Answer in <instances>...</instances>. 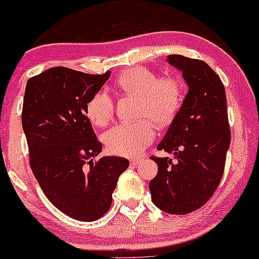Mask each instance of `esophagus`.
<instances>
[{
	"label": "esophagus",
	"mask_w": 259,
	"mask_h": 259,
	"mask_svg": "<svg viewBox=\"0 0 259 259\" xmlns=\"http://www.w3.org/2000/svg\"><path fill=\"white\" fill-rule=\"evenodd\" d=\"M139 159H137V158H134V159H132V160H130V163H132L133 164V165H134V166H137L138 165V164H139Z\"/></svg>",
	"instance_id": "esophagus-1"
}]
</instances>
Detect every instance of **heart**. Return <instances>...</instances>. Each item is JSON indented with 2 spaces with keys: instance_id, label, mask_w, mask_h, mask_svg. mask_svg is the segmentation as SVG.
<instances>
[{
  "instance_id": "heart-1",
  "label": "heart",
  "mask_w": 259,
  "mask_h": 259,
  "mask_svg": "<svg viewBox=\"0 0 259 259\" xmlns=\"http://www.w3.org/2000/svg\"><path fill=\"white\" fill-rule=\"evenodd\" d=\"M116 88L124 95L138 100L137 117L144 121L137 124H117L105 132L103 142L110 153L122 156L139 154L154 139V127H165L176 119L184 100L182 81L174 76H156L144 67L121 72ZM90 121L104 126L111 120L114 103L106 93L95 94L86 105Z\"/></svg>"
}]
</instances>
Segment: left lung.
I'll use <instances>...</instances> for the list:
<instances>
[{"mask_svg":"<svg viewBox=\"0 0 259 259\" xmlns=\"http://www.w3.org/2000/svg\"><path fill=\"white\" fill-rule=\"evenodd\" d=\"M166 61L182 71L188 94L158 150L169 158L151 156L158 174L149 183L151 200L169 214L197 210L215 192L231 144L223 82L202 60L169 55Z\"/></svg>","mask_w":259,"mask_h":259,"instance_id":"8db88e82","label":"left lung"}]
</instances>
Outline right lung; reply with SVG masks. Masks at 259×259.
Instances as JSON below:
<instances>
[{
    "label": "right lung",
    "instance_id": "add662e5",
    "mask_svg": "<svg viewBox=\"0 0 259 259\" xmlns=\"http://www.w3.org/2000/svg\"><path fill=\"white\" fill-rule=\"evenodd\" d=\"M111 72L90 75L51 67L26 83L22 127L30 165L48 199L66 215L93 222L109 210L120 174L129 161L101 153L86 105Z\"/></svg>",
    "mask_w": 259,
    "mask_h": 259
}]
</instances>
